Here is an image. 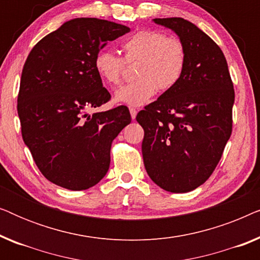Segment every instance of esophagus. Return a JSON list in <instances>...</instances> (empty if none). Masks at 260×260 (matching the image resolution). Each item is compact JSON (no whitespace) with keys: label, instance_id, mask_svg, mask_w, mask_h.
<instances>
[{"label":"esophagus","instance_id":"34e87169","mask_svg":"<svg viewBox=\"0 0 260 260\" xmlns=\"http://www.w3.org/2000/svg\"><path fill=\"white\" fill-rule=\"evenodd\" d=\"M130 115H131V118H133V119L136 118V116H137V110L134 109V108H130Z\"/></svg>","mask_w":260,"mask_h":260}]
</instances>
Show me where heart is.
Here are the masks:
<instances>
[{
  "mask_svg": "<svg viewBox=\"0 0 260 260\" xmlns=\"http://www.w3.org/2000/svg\"><path fill=\"white\" fill-rule=\"evenodd\" d=\"M124 60L110 51H101L94 58V70L106 85L117 87L126 63L137 61V80L117 91L115 101L130 106H142L157 92L168 91L179 83L187 62L186 46L180 39L167 37L154 29L138 30L123 42Z\"/></svg>",
  "mask_w": 260,
  "mask_h": 260,
  "instance_id": "heart-1",
  "label": "heart"
}]
</instances>
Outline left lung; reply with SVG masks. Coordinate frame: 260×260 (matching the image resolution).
Wrapping results in <instances>:
<instances>
[{"label": "left lung", "instance_id": "obj_1", "mask_svg": "<svg viewBox=\"0 0 260 260\" xmlns=\"http://www.w3.org/2000/svg\"><path fill=\"white\" fill-rule=\"evenodd\" d=\"M172 29L187 49L183 76L137 113L144 130V167L162 189L187 193L214 172L232 134L234 88L225 55L182 17L154 19Z\"/></svg>", "mask_w": 260, "mask_h": 260}]
</instances>
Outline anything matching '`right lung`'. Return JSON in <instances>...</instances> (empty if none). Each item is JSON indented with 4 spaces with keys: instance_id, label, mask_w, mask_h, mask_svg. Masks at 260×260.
I'll list each match as a JSON object with an SVG mask.
<instances>
[{
    "instance_id": "1",
    "label": "right lung",
    "mask_w": 260,
    "mask_h": 260,
    "mask_svg": "<svg viewBox=\"0 0 260 260\" xmlns=\"http://www.w3.org/2000/svg\"><path fill=\"white\" fill-rule=\"evenodd\" d=\"M129 31L95 17L70 20L41 39L24 62L17 95L21 133L39 170L56 186L88 189L108 173L112 141L131 116L124 105L87 113L111 99L94 58Z\"/></svg>"
}]
</instances>
